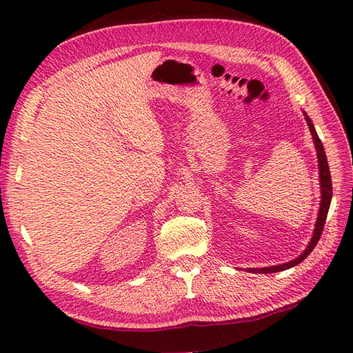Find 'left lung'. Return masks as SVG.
<instances>
[{
    "label": "left lung",
    "mask_w": 353,
    "mask_h": 353,
    "mask_svg": "<svg viewBox=\"0 0 353 353\" xmlns=\"http://www.w3.org/2000/svg\"><path fill=\"white\" fill-rule=\"evenodd\" d=\"M306 123H308L310 132L312 134L314 144H316V150H317V159H319V171H320V191H321V201H320V209H319V216H317V223H316V229H314V234L311 241L306 247L305 252L301 254V256L292 259L290 262H285V264H279V265H272V267H262V268H249V272L252 273H277V272H283V270L294 267L297 264L308 256V254L314 250V247L317 245L319 239L321 236V232H323L325 228V221L327 216V211L329 206H331V200H332V181H331V171H329V165H327V159H326V153H325V147L321 144V141L319 138V134L314 129V124L311 121V118L306 115V112H303Z\"/></svg>",
    "instance_id": "8db88e82"
}]
</instances>
